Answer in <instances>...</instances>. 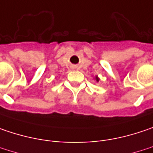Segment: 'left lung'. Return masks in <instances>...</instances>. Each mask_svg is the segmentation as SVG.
Here are the masks:
<instances>
[{
	"mask_svg": "<svg viewBox=\"0 0 153 153\" xmlns=\"http://www.w3.org/2000/svg\"><path fill=\"white\" fill-rule=\"evenodd\" d=\"M95 80H96L97 82H99V81H100V78L98 77V75H96V76H95Z\"/></svg>",
	"mask_w": 153,
	"mask_h": 153,
	"instance_id": "1",
	"label": "left lung"
}]
</instances>
